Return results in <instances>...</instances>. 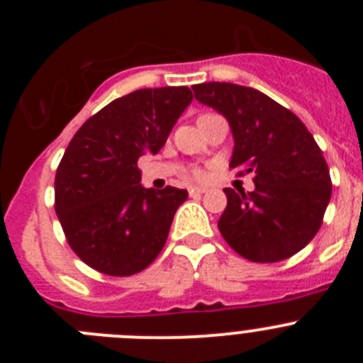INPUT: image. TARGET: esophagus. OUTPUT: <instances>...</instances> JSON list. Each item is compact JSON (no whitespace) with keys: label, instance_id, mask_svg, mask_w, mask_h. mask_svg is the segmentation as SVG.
Instances as JSON below:
<instances>
[{"label":"esophagus","instance_id":"34e87169","mask_svg":"<svg viewBox=\"0 0 363 363\" xmlns=\"http://www.w3.org/2000/svg\"><path fill=\"white\" fill-rule=\"evenodd\" d=\"M205 191H207L205 187H191V189H189V192H191V194H203Z\"/></svg>","mask_w":363,"mask_h":363}]
</instances>
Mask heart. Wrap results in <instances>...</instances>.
<instances>
[{"mask_svg": "<svg viewBox=\"0 0 363 363\" xmlns=\"http://www.w3.org/2000/svg\"><path fill=\"white\" fill-rule=\"evenodd\" d=\"M194 176H196L198 179H207L209 178V172L203 171V169H196V171H194Z\"/></svg>", "mask_w": 363, "mask_h": 363, "instance_id": "1", "label": "heart"}]
</instances>
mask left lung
Here are the masks:
<instances>
[{
	"label": "left lung",
	"mask_w": 363,
	"mask_h": 363,
	"mask_svg": "<svg viewBox=\"0 0 363 363\" xmlns=\"http://www.w3.org/2000/svg\"><path fill=\"white\" fill-rule=\"evenodd\" d=\"M192 91L229 121V165L238 174H255L252 192L223 189L221 236L251 262L291 258L318 233L331 200V176L318 143L296 114L251 86L211 82Z\"/></svg>",
	"instance_id": "obj_1"
}]
</instances>
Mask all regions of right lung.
Segmentation results:
<instances>
[{"label": "right lung", "instance_id": "add662e5", "mask_svg": "<svg viewBox=\"0 0 363 363\" xmlns=\"http://www.w3.org/2000/svg\"><path fill=\"white\" fill-rule=\"evenodd\" d=\"M187 86L140 89L82 125L57 165L56 209L70 249L108 277H130L163 249L185 189H145L138 160L160 152L182 112Z\"/></svg>", "mask_w": 363, "mask_h": 363}]
</instances>
